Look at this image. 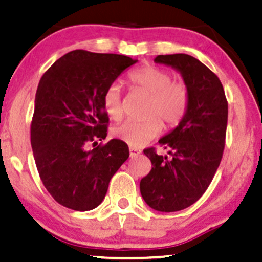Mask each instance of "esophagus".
Instances as JSON below:
<instances>
[{"instance_id": "34e87169", "label": "esophagus", "mask_w": 262, "mask_h": 262, "mask_svg": "<svg viewBox=\"0 0 262 262\" xmlns=\"http://www.w3.org/2000/svg\"><path fill=\"white\" fill-rule=\"evenodd\" d=\"M139 154H140L139 149L133 148V146H130V148H129V155H130V158H135V156H138Z\"/></svg>"}]
</instances>
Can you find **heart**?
I'll list each match as a JSON object with an SVG mask.
<instances>
[{
  "mask_svg": "<svg viewBox=\"0 0 262 262\" xmlns=\"http://www.w3.org/2000/svg\"><path fill=\"white\" fill-rule=\"evenodd\" d=\"M172 74L166 69L145 65L129 74L132 89L148 95L144 114L148 117L141 122L125 121L112 129V134L130 146H141L155 139L164 129L175 128L183 121L191 102V90L183 80H172ZM102 107L113 121L123 116L122 92L118 83L107 86L102 95Z\"/></svg>",
  "mask_w": 262,
  "mask_h": 262,
  "instance_id": "obj_1",
  "label": "heart"
}]
</instances>
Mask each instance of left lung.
I'll return each mask as SVG.
<instances>
[{
    "label": "left lung",
    "instance_id": "obj_1",
    "mask_svg": "<svg viewBox=\"0 0 262 262\" xmlns=\"http://www.w3.org/2000/svg\"><path fill=\"white\" fill-rule=\"evenodd\" d=\"M156 62L181 73L191 90L183 121L159 140L171 159L144 150L151 170L140 181V193L152 209L177 212L197 202L212 182L225 146L228 101L223 85L213 71L187 54L158 55Z\"/></svg>",
    "mask_w": 262,
    "mask_h": 262
}]
</instances>
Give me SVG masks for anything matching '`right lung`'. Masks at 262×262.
<instances>
[{
    "instance_id": "add662e5",
    "label": "right lung",
    "mask_w": 262,
    "mask_h": 262,
    "mask_svg": "<svg viewBox=\"0 0 262 262\" xmlns=\"http://www.w3.org/2000/svg\"><path fill=\"white\" fill-rule=\"evenodd\" d=\"M138 60L118 54L73 50L56 60L39 81L31 143L47 191L59 204L91 210L101 204L111 179L129 158L124 141L106 138L108 116L102 95ZM91 143L94 149L87 150Z\"/></svg>"
}]
</instances>
